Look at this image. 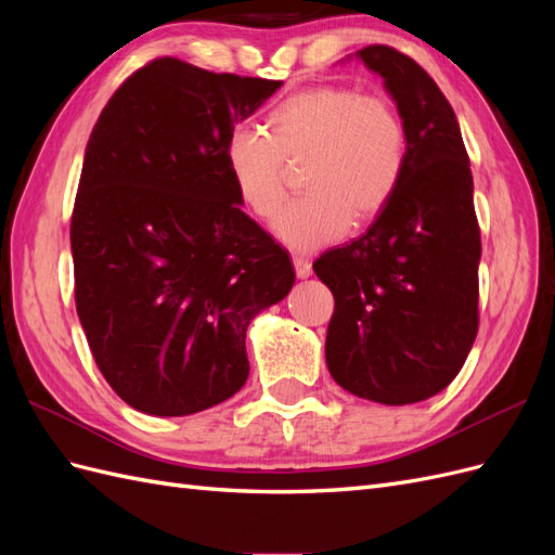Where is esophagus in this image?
I'll return each instance as SVG.
<instances>
[{
	"label": "esophagus",
	"mask_w": 555,
	"mask_h": 555,
	"mask_svg": "<svg viewBox=\"0 0 555 555\" xmlns=\"http://www.w3.org/2000/svg\"><path fill=\"white\" fill-rule=\"evenodd\" d=\"M294 268H296V275L300 280L310 278V273H312V263L306 257H294Z\"/></svg>",
	"instance_id": "1"
}]
</instances>
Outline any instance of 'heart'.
Wrapping results in <instances>:
<instances>
[{
    "mask_svg": "<svg viewBox=\"0 0 555 555\" xmlns=\"http://www.w3.org/2000/svg\"><path fill=\"white\" fill-rule=\"evenodd\" d=\"M268 133L236 127L224 159L241 204L271 224L287 194V164L304 162L300 196L278 236L298 249L340 238L389 206L408 164V129L389 99L345 86L289 94L268 113Z\"/></svg>",
    "mask_w": 555,
    "mask_h": 555,
    "instance_id": "heart-1",
    "label": "heart"
}]
</instances>
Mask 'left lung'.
<instances>
[{
    "label": "left lung",
    "mask_w": 555,
    "mask_h": 555,
    "mask_svg": "<svg viewBox=\"0 0 555 555\" xmlns=\"http://www.w3.org/2000/svg\"><path fill=\"white\" fill-rule=\"evenodd\" d=\"M359 57L396 99L408 164L371 229L312 268L335 300L326 333L333 379L359 398L410 405L453 382L479 331L473 171L456 113L422 66L382 43Z\"/></svg>",
    "instance_id": "left-lung-1"
}]
</instances>
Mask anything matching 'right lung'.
Listing matches in <instances>:
<instances>
[{"mask_svg":"<svg viewBox=\"0 0 555 555\" xmlns=\"http://www.w3.org/2000/svg\"><path fill=\"white\" fill-rule=\"evenodd\" d=\"M282 80L178 57L133 72L90 133L72 212L92 357L133 410L184 416L247 379L245 333L289 294V251L241 210L224 145Z\"/></svg>","mask_w":555,"mask_h":555,"instance_id":"right-lung-1","label":"right lung"}]
</instances>
